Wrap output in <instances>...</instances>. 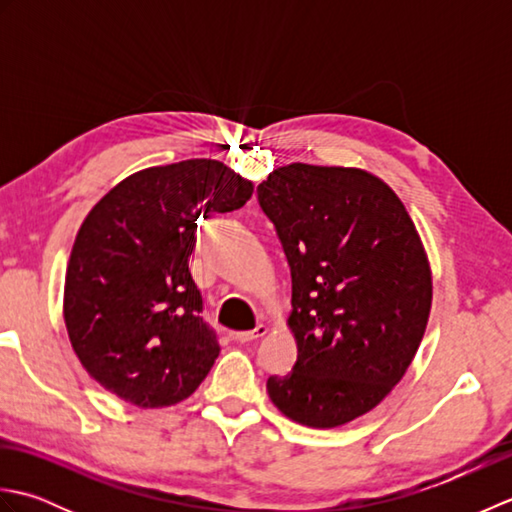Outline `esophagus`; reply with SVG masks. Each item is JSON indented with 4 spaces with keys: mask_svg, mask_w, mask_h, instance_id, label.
Masks as SVG:
<instances>
[{
    "mask_svg": "<svg viewBox=\"0 0 512 512\" xmlns=\"http://www.w3.org/2000/svg\"><path fill=\"white\" fill-rule=\"evenodd\" d=\"M268 332V328L264 323H257L253 330H246V332H235L233 334V339L237 341V343H250V341H255V339H262V336Z\"/></svg>",
    "mask_w": 512,
    "mask_h": 512,
    "instance_id": "esophagus-1",
    "label": "esophagus"
}]
</instances>
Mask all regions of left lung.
<instances>
[{"instance_id":"obj_1","label":"left lung","mask_w":512,"mask_h":512,"mask_svg":"<svg viewBox=\"0 0 512 512\" xmlns=\"http://www.w3.org/2000/svg\"><path fill=\"white\" fill-rule=\"evenodd\" d=\"M290 266L297 363L266 389L286 418L332 429L372 411L416 356L431 268L398 195L369 171L306 162L257 187Z\"/></svg>"}]
</instances>
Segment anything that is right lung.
<instances>
[{
	"label": "right lung",
	"mask_w": 512,
	"mask_h": 512,
	"mask_svg": "<svg viewBox=\"0 0 512 512\" xmlns=\"http://www.w3.org/2000/svg\"><path fill=\"white\" fill-rule=\"evenodd\" d=\"M253 182L220 160L136 171L94 204L65 273L63 319L96 383L140 409L189 398L220 345L189 270L200 217L228 213Z\"/></svg>",
	"instance_id": "add662e5"
}]
</instances>
